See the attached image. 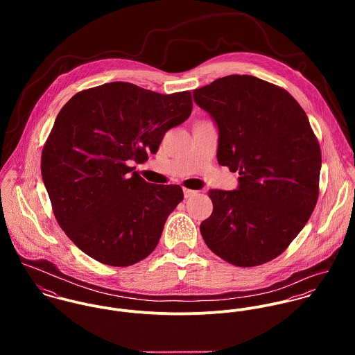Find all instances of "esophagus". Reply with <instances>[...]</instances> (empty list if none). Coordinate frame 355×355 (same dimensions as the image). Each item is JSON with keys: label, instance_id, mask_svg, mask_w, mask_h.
<instances>
[{"label": "esophagus", "instance_id": "1", "mask_svg": "<svg viewBox=\"0 0 355 355\" xmlns=\"http://www.w3.org/2000/svg\"><path fill=\"white\" fill-rule=\"evenodd\" d=\"M183 193H184V198H190V197H193V196L197 194V191L190 190V189H183Z\"/></svg>", "mask_w": 355, "mask_h": 355}]
</instances>
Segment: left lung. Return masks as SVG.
<instances>
[{"label":"left lung","mask_w":355,"mask_h":355,"mask_svg":"<svg viewBox=\"0 0 355 355\" xmlns=\"http://www.w3.org/2000/svg\"><path fill=\"white\" fill-rule=\"evenodd\" d=\"M193 94L218 127V164L241 175L238 190L209 191L203 241L236 266L269 262L318 200L321 149L309 119L287 90L252 75L224 76Z\"/></svg>","instance_id":"obj_1"}]
</instances>
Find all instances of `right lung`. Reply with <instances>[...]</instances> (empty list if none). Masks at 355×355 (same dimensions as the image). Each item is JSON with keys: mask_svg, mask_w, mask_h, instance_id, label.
I'll return each mask as SVG.
<instances>
[{"mask_svg": "<svg viewBox=\"0 0 355 355\" xmlns=\"http://www.w3.org/2000/svg\"><path fill=\"white\" fill-rule=\"evenodd\" d=\"M191 110L190 92L159 94L127 82L82 90L62 106L41 171L58 225L83 253L130 266L155 249L183 190L148 183L131 164L146 162Z\"/></svg>", "mask_w": 355, "mask_h": 355, "instance_id": "1", "label": "right lung"}]
</instances>
